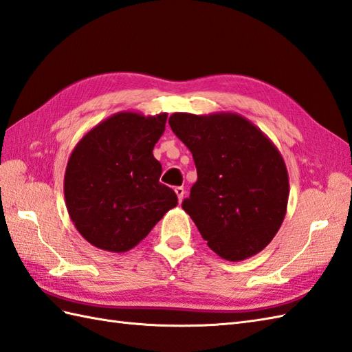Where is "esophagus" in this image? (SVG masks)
Masks as SVG:
<instances>
[{
	"mask_svg": "<svg viewBox=\"0 0 352 352\" xmlns=\"http://www.w3.org/2000/svg\"><path fill=\"white\" fill-rule=\"evenodd\" d=\"M174 190H175V193H177L178 202H182V201H183V197H184V195H186V192H184V187H175Z\"/></svg>",
	"mask_w": 352,
	"mask_h": 352,
	"instance_id": "esophagus-1",
	"label": "esophagus"
}]
</instances>
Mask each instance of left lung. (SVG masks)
Masks as SVG:
<instances>
[{"label": "left lung", "instance_id": "obj_1", "mask_svg": "<svg viewBox=\"0 0 352 352\" xmlns=\"http://www.w3.org/2000/svg\"><path fill=\"white\" fill-rule=\"evenodd\" d=\"M169 126L192 151L197 182L184 199L206 244L229 262L269 245L287 212L288 173L275 144L238 113H174Z\"/></svg>", "mask_w": 352, "mask_h": 352}]
</instances>
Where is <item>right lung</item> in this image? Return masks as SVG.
Returning a JSON list of instances; mask_svg holds the SVG:
<instances>
[{
  "instance_id": "1",
  "label": "right lung",
  "mask_w": 352,
  "mask_h": 352,
  "mask_svg": "<svg viewBox=\"0 0 352 352\" xmlns=\"http://www.w3.org/2000/svg\"><path fill=\"white\" fill-rule=\"evenodd\" d=\"M166 113L120 111L86 132L68 159L64 195L71 221L89 244L124 253L146 238L178 205L159 182L153 148L165 131Z\"/></svg>"
}]
</instances>
